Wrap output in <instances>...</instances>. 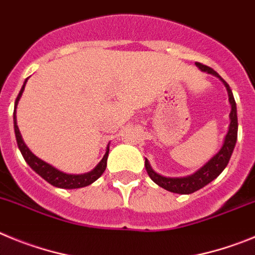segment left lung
<instances>
[{
  "label": "left lung",
  "mask_w": 255,
  "mask_h": 255,
  "mask_svg": "<svg viewBox=\"0 0 255 255\" xmlns=\"http://www.w3.org/2000/svg\"><path fill=\"white\" fill-rule=\"evenodd\" d=\"M196 66L203 72H207L213 75V76L219 77L222 82H224L225 88L228 90L229 95V102L231 105V112H230V126H229V130L225 136L224 143H222L221 148L219 150V152L213 156L212 159L208 160L205 165L202 167H199L196 173H193L192 175L183 176V178H167V176H162L160 174H157L156 171H153V169L151 167L148 160H144V167H146V171H147L148 176L152 179L153 182L157 185H160L164 189L169 190V192H173V193L178 194H190L196 192V190L201 189L205 185H207L208 183H211L213 179H216L220 174L224 171V169L228 166L229 160H230L231 155H233L234 147H235L236 138H238V114H236V103L234 99L233 91H231L230 86L228 85V82L225 81L219 73L215 70H212L208 66L202 65L199 62H196Z\"/></svg>",
  "instance_id": "left-lung-1"
}]
</instances>
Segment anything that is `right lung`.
Listing matches in <instances>:
<instances>
[{"label": "right lung", "instance_id": "add662e5", "mask_svg": "<svg viewBox=\"0 0 255 255\" xmlns=\"http://www.w3.org/2000/svg\"><path fill=\"white\" fill-rule=\"evenodd\" d=\"M27 79L25 80L24 85H22L21 90H20L19 95L15 100V108H13V128H15V136H16V142H17V146H19L20 151H21V155L24 156L25 161L29 164V166L35 171L36 174L42 176L44 180H47L49 184L54 185V187L63 188V189H76V188H82L86 187V185H90L91 183H94L95 180L102 176V174L104 173L105 167H107V160H108V153H109V144L107 147V152L103 156L102 161L94 167L93 170L89 171V173L85 174H66L63 171L58 170L56 167H53L52 165H49L48 162L43 161L39 157H36L26 144H25L24 139L21 137V133H20L19 127H17V123H16V107H17V103H19L20 98L22 95V91L25 89V85H26Z\"/></svg>", "mask_w": 255, "mask_h": 255}]
</instances>
